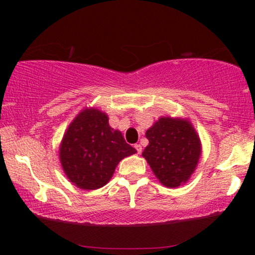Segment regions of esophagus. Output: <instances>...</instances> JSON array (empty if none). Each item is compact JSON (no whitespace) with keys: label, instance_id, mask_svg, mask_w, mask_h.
<instances>
[{"label":"esophagus","instance_id":"esophagus-1","mask_svg":"<svg viewBox=\"0 0 255 255\" xmlns=\"http://www.w3.org/2000/svg\"><path fill=\"white\" fill-rule=\"evenodd\" d=\"M134 147H135V150L139 154L142 152V147H141V145H140V144H135V145H134Z\"/></svg>","mask_w":255,"mask_h":255}]
</instances>
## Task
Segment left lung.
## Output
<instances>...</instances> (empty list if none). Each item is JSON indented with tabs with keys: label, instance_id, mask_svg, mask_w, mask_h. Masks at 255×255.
I'll list each match as a JSON object with an SVG mask.
<instances>
[{
	"label": "left lung",
	"instance_id": "obj_1",
	"mask_svg": "<svg viewBox=\"0 0 255 255\" xmlns=\"http://www.w3.org/2000/svg\"><path fill=\"white\" fill-rule=\"evenodd\" d=\"M148 145L142 157L168 188L186 183L197 169L201 141L188 119L162 116L146 130Z\"/></svg>",
	"mask_w": 255,
	"mask_h": 255
}]
</instances>
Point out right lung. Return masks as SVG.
<instances>
[{
  "label": "right lung",
  "instance_id": "add662e5",
  "mask_svg": "<svg viewBox=\"0 0 255 255\" xmlns=\"http://www.w3.org/2000/svg\"><path fill=\"white\" fill-rule=\"evenodd\" d=\"M135 152L121 131L110 127L107 114L85 108L64 131L58 156L64 174L74 186L95 191L109 182L124 158Z\"/></svg>",
  "mask_w": 255,
  "mask_h": 255
}]
</instances>
